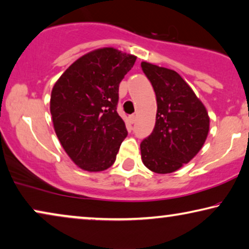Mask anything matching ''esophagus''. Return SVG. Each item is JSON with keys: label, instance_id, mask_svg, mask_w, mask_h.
<instances>
[{"label": "esophagus", "instance_id": "esophagus-1", "mask_svg": "<svg viewBox=\"0 0 249 249\" xmlns=\"http://www.w3.org/2000/svg\"><path fill=\"white\" fill-rule=\"evenodd\" d=\"M128 120H129V123H131V124H133V123H135L136 116H135V115H131V116H129V117H128Z\"/></svg>", "mask_w": 249, "mask_h": 249}]
</instances>
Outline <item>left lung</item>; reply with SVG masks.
Segmentation results:
<instances>
[{"mask_svg":"<svg viewBox=\"0 0 249 249\" xmlns=\"http://www.w3.org/2000/svg\"><path fill=\"white\" fill-rule=\"evenodd\" d=\"M157 97L156 125L141 142V158L153 173L170 174L197 155L210 128V117L194 91L174 70L142 62Z\"/></svg>","mask_w":249,"mask_h":249,"instance_id":"1","label":"left lung"}]
</instances>
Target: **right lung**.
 I'll list each match as a JSON object with an SVG mask.
<instances>
[{
    "instance_id": "add662e5",
    "label": "right lung",
    "mask_w": 249,
    "mask_h": 249,
    "mask_svg": "<svg viewBox=\"0 0 249 249\" xmlns=\"http://www.w3.org/2000/svg\"><path fill=\"white\" fill-rule=\"evenodd\" d=\"M136 56L104 47L81 56L53 87L51 114L56 135L76 166L109 168L127 136L117 113L118 88Z\"/></svg>"
}]
</instances>
